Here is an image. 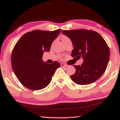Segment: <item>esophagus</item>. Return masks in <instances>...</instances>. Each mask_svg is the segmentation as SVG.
Instances as JSON below:
<instances>
[{
	"instance_id": "obj_1",
	"label": "esophagus",
	"mask_w": 120,
	"mask_h": 120,
	"mask_svg": "<svg viewBox=\"0 0 120 120\" xmlns=\"http://www.w3.org/2000/svg\"><path fill=\"white\" fill-rule=\"evenodd\" d=\"M60 66H61V67H63V68H64V67H67V65L64 63H61L60 64Z\"/></svg>"
}]
</instances>
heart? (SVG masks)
Segmentation results:
<instances>
[{"mask_svg": "<svg viewBox=\"0 0 120 120\" xmlns=\"http://www.w3.org/2000/svg\"><path fill=\"white\" fill-rule=\"evenodd\" d=\"M69 38L68 37H67V36L63 35L62 37V40L63 41H65V40H69Z\"/></svg>", "mask_w": 120, "mask_h": 120, "instance_id": "b5f03b06", "label": "heart"}]
</instances>
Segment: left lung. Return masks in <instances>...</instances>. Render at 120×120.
Wrapping results in <instances>:
<instances>
[{"label": "left lung", "mask_w": 120, "mask_h": 120, "mask_svg": "<svg viewBox=\"0 0 120 120\" xmlns=\"http://www.w3.org/2000/svg\"><path fill=\"white\" fill-rule=\"evenodd\" d=\"M69 38L74 49L71 56L82 57L81 65H74L76 71L70 78L78 85H88L97 80L105 71L110 57V50L103 38L97 32L84 29L63 30Z\"/></svg>", "instance_id": "obj_1"}]
</instances>
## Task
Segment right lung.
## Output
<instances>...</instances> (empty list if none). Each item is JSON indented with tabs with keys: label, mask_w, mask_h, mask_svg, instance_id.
<instances>
[{
	"label": "right lung",
	"mask_w": 120,
	"mask_h": 120,
	"mask_svg": "<svg viewBox=\"0 0 120 120\" xmlns=\"http://www.w3.org/2000/svg\"><path fill=\"white\" fill-rule=\"evenodd\" d=\"M61 32L34 30L24 34L18 40L11 55V65L18 80L29 89L46 87L52 80L60 63L48 64L42 60L44 52H49L53 40Z\"/></svg>",
	"instance_id": "obj_1"
}]
</instances>
